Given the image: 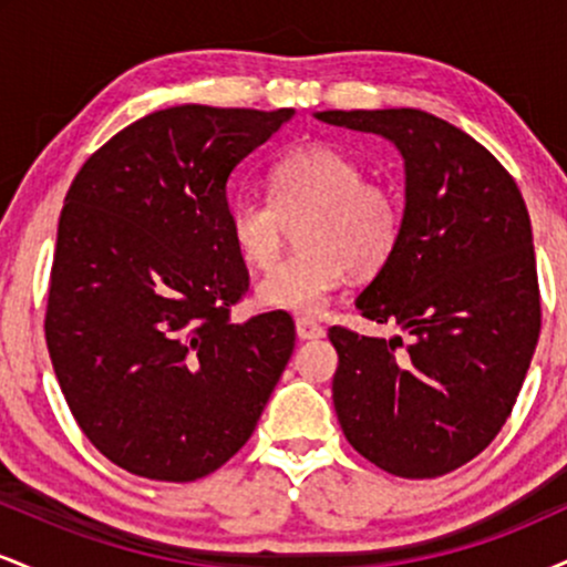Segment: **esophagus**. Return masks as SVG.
Here are the masks:
<instances>
[{
	"mask_svg": "<svg viewBox=\"0 0 567 567\" xmlns=\"http://www.w3.org/2000/svg\"><path fill=\"white\" fill-rule=\"evenodd\" d=\"M296 333L301 341H315V338L324 336V328L315 320H296Z\"/></svg>",
	"mask_w": 567,
	"mask_h": 567,
	"instance_id": "34e87169",
	"label": "esophagus"
}]
</instances>
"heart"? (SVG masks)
<instances>
[{
	"instance_id": "b5f03b06",
	"label": "heart",
	"mask_w": 567,
	"mask_h": 567,
	"mask_svg": "<svg viewBox=\"0 0 567 567\" xmlns=\"http://www.w3.org/2000/svg\"><path fill=\"white\" fill-rule=\"evenodd\" d=\"M269 197L231 199L229 237L239 256L269 269L290 224L301 250L285 258L256 288L266 309L315 317L347 279L375 277L392 261L402 234V207L392 188L368 181L354 157L328 143L285 154L269 171Z\"/></svg>"
}]
</instances>
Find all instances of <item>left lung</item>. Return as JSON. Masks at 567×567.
I'll list each match as a JSON object with an SVG mask.
<instances>
[{"mask_svg": "<svg viewBox=\"0 0 567 567\" xmlns=\"http://www.w3.org/2000/svg\"><path fill=\"white\" fill-rule=\"evenodd\" d=\"M383 135L405 159V213L392 261L357 298L402 336L333 324V405L357 453L432 480L458 470L509 419L542 330L536 252L523 194L491 152L419 109L320 112Z\"/></svg>", "mask_w": 567, "mask_h": 567, "instance_id": "8db88e82", "label": "left lung"}]
</instances>
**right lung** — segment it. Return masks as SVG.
<instances>
[{
  "label": "right lung",
  "mask_w": 567,
  "mask_h": 567,
  "mask_svg": "<svg viewBox=\"0 0 567 567\" xmlns=\"http://www.w3.org/2000/svg\"><path fill=\"white\" fill-rule=\"evenodd\" d=\"M292 114L162 109L71 181L44 338L84 437L130 474L192 483L216 472L250 440L288 365L290 315L231 322L250 277L226 184Z\"/></svg>",
  "instance_id": "1"
}]
</instances>
